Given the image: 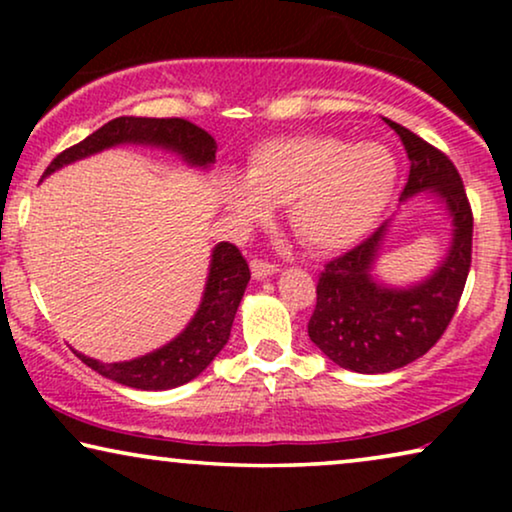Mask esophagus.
Here are the masks:
<instances>
[{
  "instance_id": "esophagus-1",
  "label": "esophagus",
  "mask_w": 512,
  "mask_h": 512,
  "mask_svg": "<svg viewBox=\"0 0 512 512\" xmlns=\"http://www.w3.org/2000/svg\"><path fill=\"white\" fill-rule=\"evenodd\" d=\"M249 265H251V275H254V279H265L277 272V265L263 261V258H251Z\"/></svg>"
}]
</instances>
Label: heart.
Wrapping results in <instances>:
<instances>
[{"mask_svg":"<svg viewBox=\"0 0 512 512\" xmlns=\"http://www.w3.org/2000/svg\"><path fill=\"white\" fill-rule=\"evenodd\" d=\"M396 158L382 144L331 135L270 139L251 153L247 177H226L221 195L240 221H261L286 205V221L319 254L359 242L396 188Z\"/></svg>","mask_w":512,"mask_h":512,"instance_id":"obj_1","label":"heart"}]
</instances>
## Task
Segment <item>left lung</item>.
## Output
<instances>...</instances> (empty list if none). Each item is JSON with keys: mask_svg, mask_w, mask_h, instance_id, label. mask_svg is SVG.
Wrapping results in <instances>:
<instances>
[{"mask_svg": "<svg viewBox=\"0 0 512 512\" xmlns=\"http://www.w3.org/2000/svg\"><path fill=\"white\" fill-rule=\"evenodd\" d=\"M384 121L401 137L410 160L401 198L438 193L450 209L454 233L440 268L410 289H387L370 277L387 223L324 265L307 333L340 368L368 375L408 366L443 338L464 293L473 251V212L457 167L415 132L389 118Z\"/></svg>", "mask_w": 512, "mask_h": 512, "instance_id": "left-lung-1", "label": "left lung"}]
</instances>
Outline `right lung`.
<instances>
[{
	"instance_id": "1",
	"label": "right lung",
	"mask_w": 512,
	"mask_h": 512,
	"mask_svg": "<svg viewBox=\"0 0 512 512\" xmlns=\"http://www.w3.org/2000/svg\"><path fill=\"white\" fill-rule=\"evenodd\" d=\"M125 142L172 149L181 153V158H186L188 163L198 167H207L216 160L214 137L195 123L186 121V118L121 116L102 125L100 130H95L83 142L58 153L51 160V165L46 167L44 177L62 165ZM249 279V265L240 254V249L230 242L216 244L200 310L195 312L184 333L167 342L165 347L156 349V352L123 363H100L79 352H76V356L88 368H93L95 373L109 377L118 384H125V387L160 391L191 382L214 361V356L228 342L230 326H233L235 312L240 307Z\"/></svg>"
}]
</instances>
